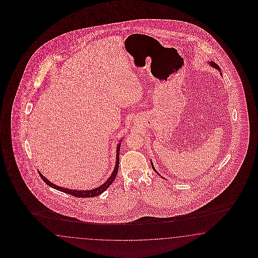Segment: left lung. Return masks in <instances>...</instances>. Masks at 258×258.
<instances>
[{"label": "left lung", "instance_id": "left-lung-1", "mask_svg": "<svg viewBox=\"0 0 258 258\" xmlns=\"http://www.w3.org/2000/svg\"><path fill=\"white\" fill-rule=\"evenodd\" d=\"M209 64H210V65H211V66H212V67H213V68H215V69H217V70H219V72H220V75H221V76H222V74H221V71H220V68H219V65H217V64H216V63L213 62V61H210V62H209ZM150 163H151V166H152V168H153V170H154V171L156 172L157 174H159V173H158V172H157L156 169H155V167H154V165H153V164H152V162H151V161H150ZM159 175H160V174H159Z\"/></svg>", "mask_w": 258, "mask_h": 258}]
</instances>
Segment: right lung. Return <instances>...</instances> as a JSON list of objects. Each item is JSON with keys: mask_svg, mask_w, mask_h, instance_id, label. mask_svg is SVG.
<instances>
[{"mask_svg": "<svg viewBox=\"0 0 258 258\" xmlns=\"http://www.w3.org/2000/svg\"><path fill=\"white\" fill-rule=\"evenodd\" d=\"M120 147H121V140L119 141L117 144V149H116V161H115V165H114V169L112 173L110 174L109 179L106 180L103 184L98 187L94 188V189H89V190H76V189H69V188L62 187V186H57L54 184L53 182H51L50 180H47L46 178L39 171V176L42 179V180L46 183L47 185H49L50 187L56 189L58 191H61L63 193H67L69 195L75 196L78 198H93L95 196L100 195L102 194L107 188H109V185L112 183V181L116 178L117 175L118 167H119V151H120Z\"/></svg>", "mask_w": 258, "mask_h": 258, "instance_id": "obj_1", "label": "right lung"}]
</instances>
